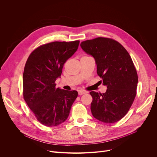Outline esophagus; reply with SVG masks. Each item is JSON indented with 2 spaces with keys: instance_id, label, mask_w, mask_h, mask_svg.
I'll return each instance as SVG.
<instances>
[{
  "instance_id": "esophagus-1",
  "label": "esophagus",
  "mask_w": 157,
  "mask_h": 157,
  "mask_svg": "<svg viewBox=\"0 0 157 157\" xmlns=\"http://www.w3.org/2000/svg\"><path fill=\"white\" fill-rule=\"evenodd\" d=\"M86 93V92L84 91H82V90H80V91H78V94L79 95H82V94H84Z\"/></svg>"
}]
</instances>
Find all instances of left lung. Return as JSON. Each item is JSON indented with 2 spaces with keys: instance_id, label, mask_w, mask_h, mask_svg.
Wrapping results in <instances>:
<instances>
[{
  "instance_id": "1",
  "label": "left lung",
  "mask_w": 157,
  "mask_h": 157,
  "mask_svg": "<svg viewBox=\"0 0 157 157\" xmlns=\"http://www.w3.org/2000/svg\"><path fill=\"white\" fill-rule=\"evenodd\" d=\"M80 45L95 59L100 82L107 87L105 93L90 92L92 114L104 123L116 122L127 114L137 94L138 76L132 59L120 43L109 38L86 40Z\"/></svg>"
}]
</instances>
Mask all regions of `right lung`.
I'll use <instances>...</instances> for the list:
<instances>
[{
    "mask_svg": "<svg viewBox=\"0 0 157 157\" xmlns=\"http://www.w3.org/2000/svg\"><path fill=\"white\" fill-rule=\"evenodd\" d=\"M79 40L53 41L36 48L29 56L23 74V96L41 124L57 126L68 118L76 91L56 87L64 64L78 50Z\"/></svg>",
    "mask_w": 157,
    "mask_h": 157,
    "instance_id": "add662e5",
    "label": "right lung"
}]
</instances>
